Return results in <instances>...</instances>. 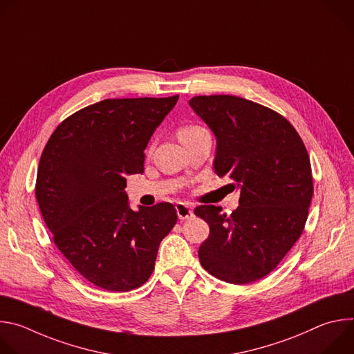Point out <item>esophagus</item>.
<instances>
[{"mask_svg": "<svg viewBox=\"0 0 354 354\" xmlns=\"http://www.w3.org/2000/svg\"><path fill=\"white\" fill-rule=\"evenodd\" d=\"M176 214L180 220H189L194 216L193 213V209L185 203H178L176 205Z\"/></svg>", "mask_w": 354, "mask_h": 354, "instance_id": "1", "label": "esophagus"}]
</instances>
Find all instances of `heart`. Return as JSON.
Returning a JSON list of instances; mask_svg holds the SVG:
<instances>
[{
    "label": "heart",
    "instance_id": "heart-1",
    "mask_svg": "<svg viewBox=\"0 0 354 354\" xmlns=\"http://www.w3.org/2000/svg\"><path fill=\"white\" fill-rule=\"evenodd\" d=\"M198 130H203V129H201V127H197V126H185V127L179 129L178 136H179V137H182V136L193 134V133H196V131H198Z\"/></svg>",
    "mask_w": 354,
    "mask_h": 354
}]
</instances>
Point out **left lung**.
Listing matches in <instances>:
<instances>
[{
    "label": "left lung",
    "mask_w": 354,
    "mask_h": 354,
    "mask_svg": "<svg viewBox=\"0 0 354 354\" xmlns=\"http://www.w3.org/2000/svg\"><path fill=\"white\" fill-rule=\"evenodd\" d=\"M193 112L213 131L214 171L239 189V206H198L209 227L198 259L210 274L232 284L270 273L304 230L314 193L307 148L279 113L232 95L193 96Z\"/></svg>",
    "instance_id": "1"
}]
</instances>
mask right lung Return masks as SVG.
Returning <instances> with one entry per match:
<instances>
[{
	"mask_svg": "<svg viewBox=\"0 0 354 354\" xmlns=\"http://www.w3.org/2000/svg\"><path fill=\"white\" fill-rule=\"evenodd\" d=\"M178 99H105L67 118L43 149L36 198L44 223L66 259L100 288L144 284L176 224L171 203L134 212L124 187L126 176L144 172V149Z\"/></svg>",
	"mask_w": 354,
	"mask_h": 354,
	"instance_id": "obj_1",
	"label": "right lung"
}]
</instances>
